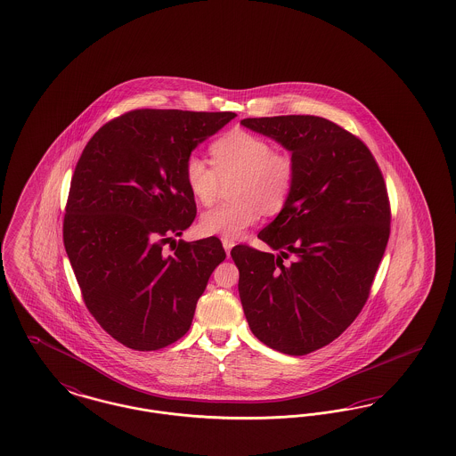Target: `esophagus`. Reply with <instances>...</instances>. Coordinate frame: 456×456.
Segmentation results:
<instances>
[{
    "label": "esophagus",
    "instance_id": "esophagus-1",
    "mask_svg": "<svg viewBox=\"0 0 456 456\" xmlns=\"http://www.w3.org/2000/svg\"><path fill=\"white\" fill-rule=\"evenodd\" d=\"M222 244H224V249H225L227 255H229L231 249H232V246H234V241H232V240H227V238H222Z\"/></svg>",
    "mask_w": 456,
    "mask_h": 456
}]
</instances>
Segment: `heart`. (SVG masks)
<instances>
[{
    "label": "heart",
    "instance_id": "1",
    "mask_svg": "<svg viewBox=\"0 0 456 456\" xmlns=\"http://www.w3.org/2000/svg\"><path fill=\"white\" fill-rule=\"evenodd\" d=\"M212 167L191 155L183 175L192 198L210 207L220 196L222 183L234 179L232 203L208 210L200 218V231L207 236L236 240L256 224L262 212L281 214L296 188L297 165L288 150L272 148L270 141L249 131L232 129L210 144Z\"/></svg>",
    "mask_w": 456,
    "mask_h": 456
}]
</instances>
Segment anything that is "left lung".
<instances>
[{
	"mask_svg": "<svg viewBox=\"0 0 456 456\" xmlns=\"http://www.w3.org/2000/svg\"><path fill=\"white\" fill-rule=\"evenodd\" d=\"M241 124L281 142L297 165L289 203L258 234L279 255L246 244L231 251L242 310L264 345L308 354L339 338L369 299L391 231L386 183L365 142L327 118Z\"/></svg>",
	"mask_w": 456,
	"mask_h": 456,
	"instance_id": "left-lung-1",
	"label": "left lung"
}]
</instances>
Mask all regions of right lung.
<instances>
[{
  "mask_svg": "<svg viewBox=\"0 0 456 456\" xmlns=\"http://www.w3.org/2000/svg\"><path fill=\"white\" fill-rule=\"evenodd\" d=\"M234 117L133 110L93 135L76 165L63 216L65 251L89 314L127 348L155 351L181 339L225 260L215 236L174 238L196 216L184 161Z\"/></svg>",
  "mask_w": 456,
  "mask_h": 456,
  "instance_id": "add662e5",
  "label": "right lung"
}]
</instances>
